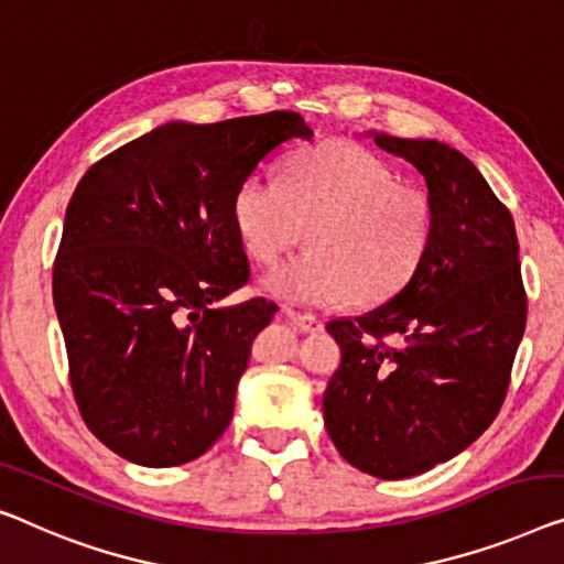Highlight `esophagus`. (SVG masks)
Listing matches in <instances>:
<instances>
[{"label":"esophagus","mask_w":564,"mask_h":564,"mask_svg":"<svg viewBox=\"0 0 564 564\" xmlns=\"http://www.w3.org/2000/svg\"><path fill=\"white\" fill-rule=\"evenodd\" d=\"M285 316H289V322L296 326L299 332H318L322 329V318L314 316V314H299V311H285Z\"/></svg>","instance_id":"esophagus-1"}]
</instances>
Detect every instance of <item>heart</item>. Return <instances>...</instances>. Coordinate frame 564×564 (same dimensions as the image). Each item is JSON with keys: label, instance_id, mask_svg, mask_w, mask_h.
Instances as JSON below:
<instances>
[{"label": "heart", "instance_id": "b5f03b06", "mask_svg": "<svg viewBox=\"0 0 564 564\" xmlns=\"http://www.w3.org/2000/svg\"><path fill=\"white\" fill-rule=\"evenodd\" d=\"M246 253L273 268L306 238L311 248L265 281L291 304H375L398 293L425 260L433 238L427 192L365 147L324 141L289 159L283 182L250 174L232 197Z\"/></svg>", "mask_w": 564, "mask_h": 564}]
</instances>
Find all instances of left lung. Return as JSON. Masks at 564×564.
Here are the masks:
<instances>
[{
	"mask_svg": "<svg viewBox=\"0 0 564 564\" xmlns=\"http://www.w3.org/2000/svg\"><path fill=\"white\" fill-rule=\"evenodd\" d=\"M375 144L425 176L433 238L388 304L326 324L341 365L324 425L347 464L394 481L458 456L499 415L527 291L511 213L460 151L388 133Z\"/></svg>",
	"mask_w": 564,
	"mask_h": 564,
	"instance_id": "1",
	"label": "left lung"
}]
</instances>
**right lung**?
<instances>
[{
  "label": "right lung",
  "instance_id": "obj_1",
  "mask_svg": "<svg viewBox=\"0 0 564 564\" xmlns=\"http://www.w3.org/2000/svg\"><path fill=\"white\" fill-rule=\"evenodd\" d=\"M296 137L311 129L293 111L166 123L73 192L53 265L67 377L88 431L133 464L182 466L230 425L250 344L279 308H213L250 279L232 197Z\"/></svg>",
  "mask_w": 564,
  "mask_h": 564
}]
</instances>
